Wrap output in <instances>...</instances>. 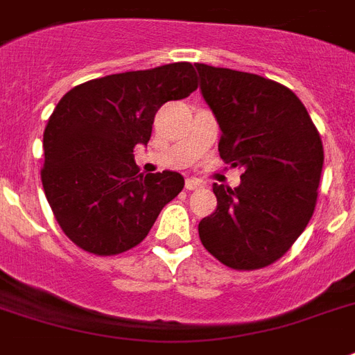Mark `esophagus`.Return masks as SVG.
<instances>
[{
	"mask_svg": "<svg viewBox=\"0 0 355 355\" xmlns=\"http://www.w3.org/2000/svg\"><path fill=\"white\" fill-rule=\"evenodd\" d=\"M202 186H205V184H202L201 180H197V178H186V189H189V191H191V189L202 188Z\"/></svg>",
	"mask_w": 355,
	"mask_h": 355,
	"instance_id": "obj_1",
	"label": "esophagus"
}]
</instances>
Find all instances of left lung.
<instances>
[{"mask_svg":"<svg viewBox=\"0 0 355 355\" xmlns=\"http://www.w3.org/2000/svg\"><path fill=\"white\" fill-rule=\"evenodd\" d=\"M220 124L223 162L242 167L234 189L214 184L218 208L199 238L220 262L257 270L291 250L315 212L324 148L302 100L262 76L196 64Z\"/></svg>","mask_w":355,"mask_h":355,"instance_id":"1","label":"left lung"}]
</instances>
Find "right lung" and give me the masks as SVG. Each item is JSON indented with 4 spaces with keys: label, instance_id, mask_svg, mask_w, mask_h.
Wrapping results in <instances>:
<instances>
[{
    "label": "right lung",
    "instance_id": "add662e5",
    "mask_svg": "<svg viewBox=\"0 0 355 355\" xmlns=\"http://www.w3.org/2000/svg\"><path fill=\"white\" fill-rule=\"evenodd\" d=\"M196 89L193 67L173 63L85 81L59 100L44 130L40 177L55 220L81 250H132L182 191L180 173H139L134 147L147 145L162 105Z\"/></svg>",
    "mask_w": 355,
    "mask_h": 355
}]
</instances>
